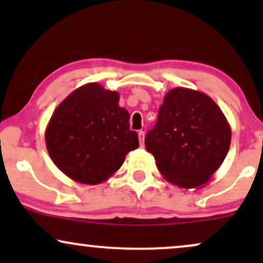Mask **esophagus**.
Segmentation results:
<instances>
[{"mask_svg": "<svg viewBox=\"0 0 263 263\" xmlns=\"http://www.w3.org/2000/svg\"><path fill=\"white\" fill-rule=\"evenodd\" d=\"M138 140H140L141 146L143 147V143H144V132H143V131L138 132Z\"/></svg>", "mask_w": 263, "mask_h": 263, "instance_id": "esophagus-1", "label": "esophagus"}]
</instances>
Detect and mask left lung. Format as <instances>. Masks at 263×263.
<instances>
[{
	"instance_id": "obj_1",
	"label": "left lung",
	"mask_w": 263,
	"mask_h": 263,
	"mask_svg": "<svg viewBox=\"0 0 263 263\" xmlns=\"http://www.w3.org/2000/svg\"><path fill=\"white\" fill-rule=\"evenodd\" d=\"M231 142L225 115L206 93L174 87L165 93L144 144L165 180L201 188L224 162Z\"/></svg>"
}]
</instances>
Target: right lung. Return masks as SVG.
Returning a JSON list of instances; mask_svg holds the SVG:
<instances>
[{
	"mask_svg": "<svg viewBox=\"0 0 263 263\" xmlns=\"http://www.w3.org/2000/svg\"><path fill=\"white\" fill-rule=\"evenodd\" d=\"M119 92L89 83L58 105L45 128L48 153L65 176L78 183L100 184L120 170L138 147L129 114Z\"/></svg>",
	"mask_w": 263,
	"mask_h": 263,
	"instance_id": "1",
	"label": "right lung"
}]
</instances>
